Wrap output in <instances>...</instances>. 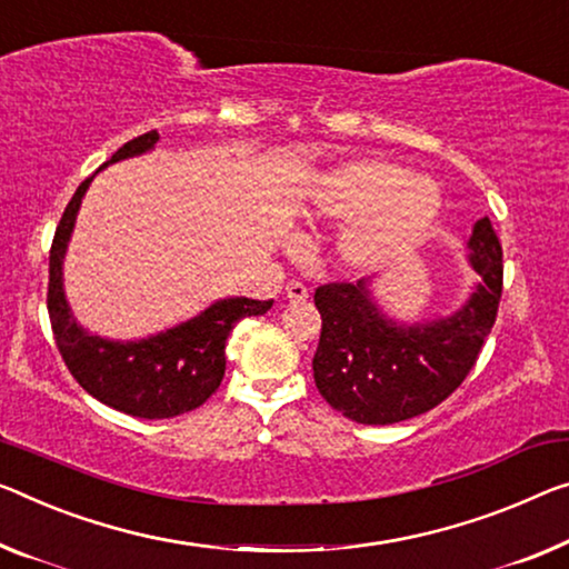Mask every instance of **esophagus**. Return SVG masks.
<instances>
[{"mask_svg": "<svg viewBox=\"0 0 569 569\" xmlns=\"http://www.w3.org/2000/svg\"><path fill=\"white\" fill-rule=\"evenodd\" d=\"M284 292H287V297H290L292 302H302V300H308V287H305L302 282H287V287H284Z\"/></svg>", "mask_w": 569, "mask_h": 569, "instance_id": "esophagus-1", "label": "esophagus"}]
</instances>
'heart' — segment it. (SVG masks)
I'll list each match as a JSON object with an SVG mask.
<instances>
[{"label": "heart", "instance_id": "heart-1", "mask_svg": "<svg viewBox=\"0 0 569 569\" xmlns=\"http://www.w3.org/2000/svg\"><path fill=\"white\" fill-rule=\"evenodd\" d=\"M440 190L389 160H353L315 182L305 218L346 226L336 254L351 272H373L412 251L432 229Z\"/></svg>", "mask_w": 569, "mask_h": 569}]
</instances>
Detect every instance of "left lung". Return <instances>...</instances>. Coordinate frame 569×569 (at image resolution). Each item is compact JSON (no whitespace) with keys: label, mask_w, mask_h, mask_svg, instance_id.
Wrapping results in <instances>:
<instances>
[{"label":"left lung","mask_w":569,"mask_h":569,"mask_svg":"<svg viewBox=\"0 0 569 569\" xmlns=\"http://www.w3.org/2000/svg\"><path fill=\"white\" fill-rule=\"evenodd\" d=\"M468 249L480 282L450 318L397 326L371 302L366 279L315 290L322 326L312 376L330 407L361 425H395L430 412L466 381L503 290V249L488 216Z\"/></svg>","instance_id":"8db88e82"}]
</instances>
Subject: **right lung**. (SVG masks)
I'll use <instances>...</instances> for the list:
<instances>
[{
    "instance_id": "obj_1",
    "label": "right lung",
    "mask_w": 569,
    "mask_h": 569,
    "mask_svg": "<svg viewBox=\"0 0 569 569\" xmlns=\"http://www.w3.org/2000/svg\"><path fill=\"white\" fill-rule=\"evenodd\" d=\"M157 129L129 139L119 147L109 162L152 150ZM107 162V164H109ZM89 174L66 206L50 247V282L48 315L56 346L73 379L93 399L117 412L142 419H170L198 409L221 387L226 371V338L233 326L251 315H264L272 300H249L229 297L218 300L198 318L170 328L168 333L152 336L134 343H117L99 336H89L78 326L63 295V257L81 198L89 188Z\"/></svg>"
}]
</instances>
